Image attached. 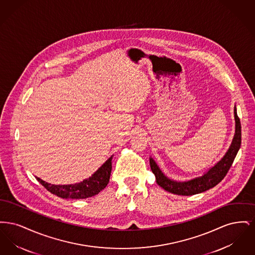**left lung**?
<instances>
[{"instance_id":"1","label":"left lung","mask_w":255,"mask_h":255,"mask_svg":"<svg viewBox=\"0 0 255 255\" xmlns=\"http://www.w3.org/2000/svg\"><path fill=\"white\" fill-rule=\"evenodd\" d=\"M234 120L235 133L229 150L225 156L214 166L207 170L203 176L196 177L188 181H174L165 176L154 158L150 157L149 159L151 170L156 177V182L158 185L170 193L182 196L199 194L217 185L225 178L228 171L231 168V164L241 146V123L237 116L236 106H234Z\"/></svg>"}]
</instances>
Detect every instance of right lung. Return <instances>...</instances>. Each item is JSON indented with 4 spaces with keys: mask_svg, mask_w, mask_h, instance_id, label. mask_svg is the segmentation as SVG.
Masks as SVG:
<instances>
[{
    "mask_svg": "<svg viewBox=\"0 0 255 255\" xmlns=\"http://www.w3.org/2000/svg\"><path fill=\"white\" fill-rule=\"evenodd\" d=\"M112 159L113 156H111L91 177L73 184H51L37 177L36 180L50 193L63 199L77 200L90 198L98 194L107 186L112 172Z\"/></svg>",
    "mask_w": 255,
    "mask_h": 255,
    "instance_id": "add662e5",
    "label": "right lung"
}]
</instances>
